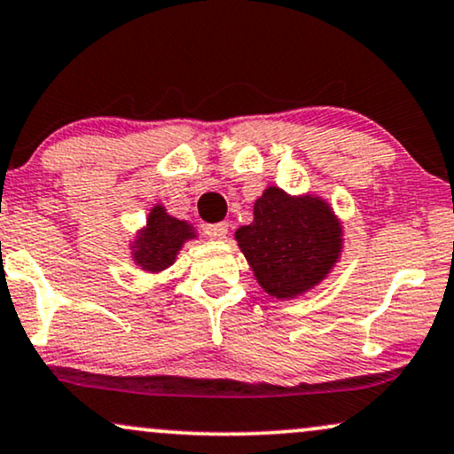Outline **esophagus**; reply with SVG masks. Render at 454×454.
<instances>
[{
	"instance_id": "1",
	"label": "esophagus",
	"mask_w": 454,
	"mask_h": 454,
	"mask_svg": "<svg viewBox=\"0 0 454 454\" xmlns=\"http://www.w3.org/2000/svg\"><path fill=\"white\" fill-rule=\"evenodd\" d=\"M227 231H229V223H216V225H207L206 227L207 236L215 238V239L227 238Z\"/></svg>"
}]
</instances>
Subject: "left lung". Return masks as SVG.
Instances as JSON below:
<instances>
[{"label":"left lung","instance_id":"obj_1","mask_svg":"<svg viewBox=\"0 0 454 454\" xmlns=\"http://www.w3.org/2000/svg\"><path fill=\"white\" fill-rule=\"evenodd\" d=\"M238 247L265 293L289 300L317 286L342 253V225L321 197H291L268 186L254 218L236 231Z\"/></svg>","mask_w":454,"mask_h":454}]
</instances>
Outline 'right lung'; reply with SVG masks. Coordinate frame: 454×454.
I'll use <instances>...</instances> for the list:
<instances>
[{"instance_id":"1","label":"right lung","mask_w":454,"mask_h":454,"mask_svg":"<svg viewBox=\"0 0 454 454\" xmlns=\"http://www.w3.org/2000/svg\"><path fill=\"white\" fill-rule=\"evenodd\" d=\"M195 238V229L186 221L169 216L163 206H154L146 218V227L133 242V261L144 271H163L176 261L186 239Z\"/></svg>"}]
</instances>
